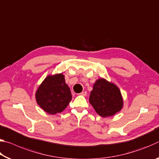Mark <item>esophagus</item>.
I'll use <instances>...</instances> for the list:
<instances>
[{"label":"esophagus","mask_w":159,"mask_h":159,"mask_svg":"<svg viewBox=\"0 0 159 159\" xmlns=\"http://www.w3.org/2000/svg\"><path fill=\"white\" fill-rule=\"evenodd\" d=\"M80 95H82V96H86V95H87V92H86V91H84V92L80 93Z\"/></svg>","instance_id":"esophagus-1"}]
</instances>
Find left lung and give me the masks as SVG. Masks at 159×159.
<instances>
[{
	"label": "left lung",
	"mask_w": 159,
	"mask_h": 159,
	"mask_svg": "<svg viewBox=\"0 0 159 159\" xmlns=\"http://www.w3.org/2000/svg\"><path fill=\"white\" fill-rule=\"evenodd\" d=\"M89 102L95 111L104 118L115 115L123 106L119 88L102 78L97 80L94 84Z\"/></svg>",
	"instance_id": "obj_1"
}]
</instances>
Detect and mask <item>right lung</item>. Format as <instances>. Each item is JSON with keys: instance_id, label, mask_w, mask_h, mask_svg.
<instances>
[{"instance_id": "obj_1", "label": "right lung", "mask_w": 159, "mask_h": 159, "mask_svg": "<svg viewBox=\"0 0 159 159\" xmlns=\"http://www.w3.org/2000/svg\"><path fill=\"white\" fill-rule=\"evenodd\" d=\"M71 98V90L62 74L48 75L36 92L37 104L52 115L63 111Z\"/></svg>"}]
</instances>
